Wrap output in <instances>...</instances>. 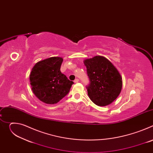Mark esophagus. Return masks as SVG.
<instances>
[{
	"instance_id": "34e87169",
	"label": "esophagus",
	"mask_w": 153,
	"mask_h": 153,
	"mask_svg": "<svg viewBox=\"0 0 153 153\" xmlns=\"http://www.w3.org/2000/svg\"><path fill=\"white\" fill-rule=\"evenodd\" d=\"M79 82V80L78 79H76L74 80V83H77V82Z\"/></svg>"
}]
</instances>
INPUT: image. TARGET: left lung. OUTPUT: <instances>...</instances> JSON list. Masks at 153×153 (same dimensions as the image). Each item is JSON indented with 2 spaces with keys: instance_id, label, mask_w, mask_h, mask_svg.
<instances>
[{
  "instance_id": "left-lung-1",
  "label": "left lung",
  "mask_w": 153,
  "mask_h": 153,
  "mask_svg": "<svg viewBox=\"0 0 153 153\" xmlns=\"http://www.w3.org/2000/svg\"><path fill=\"white\" fill-rule=\"evenodd\" d=\"M90 83L86 87L88 95L96 105L111 104L119 96L122 78L113 64L106 57L96 56L84 61Z\"/></svg>"
}]
</instances>
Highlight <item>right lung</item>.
I'll list each match as a JSON object with an SVG mask.
<instances>
[{
  "mask_svg": "<svg viewBox=\"0 0 153 153\" xmlns=\"http://www.w3.org/2000/svg\"><path fill=\"white\" fill-rule=\"evenodd\" d=\"M63 59L51 57L35 64L30 75L31 89L34 95L47 104H55L70 91L73 81L60 71Z\"/></svg>",
  "mask_w": 153,
  "mask_h": 153,
  "instance_id": "1",
  "label": "right lung"
}]
</instances>
